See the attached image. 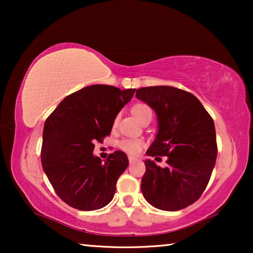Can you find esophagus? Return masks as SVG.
<instances>
[{
  "instance_id": "obj_1",
  "label": "esophagus",
  "mask_w": 253,
  "mask_h": 253,
  "mask_svg": "<svg viewBox=\"0 0 253 253\" xmlns=\"http://www.w3.org/2000/svg\"><path fill=\"white\" fill-rule=\"evenodd\" d=\"M136 161H137V158L129 157V162H130V164H133V162H136Z\"/></svg>"
}]
</instances>
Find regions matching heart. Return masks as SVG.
I'll use <instances>...</instances> for the list:
<instances>
[{"mask_svg": "<svg viewBox=\"0 0 253 253\" xmlns=\"http://www.w3.org/2000/svg\"><path fill=\"white\" fill-rule=\"evenodd\" d=\"M148 114H152L151 108L146 105H143V103L136 105L132 108V115L136 117V120L139 121V122L145 116L148 115ZM117 146H119L122 151L126 152V153H129L131 155H136L139 153L141 148L144 147V141L141 139H138V138H123V139H121L119 143H117Z\"/></svg>", "mask_w": 253, "mask_h": 253, "instance_id": "1", "label": "heart"}]
</instances>
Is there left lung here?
<instances>
[{
	"mask_svg": "<svg viewBox=\"0 0 253 253\" xmlns=\"http://www.w3.org/2000/svg\"><path fill=\"white\" fill-rule=\"evenodd\" d=\"M136 98L147 103L158 117L157 137L146 154L168 158L165 168L145 160L141 192L155 209H185L203 195L215 166L212 117L195 95L172 86L138 88Z\"/></svg>",
	"mask_w": 253,
	"mask_h": 253,
	"instance_id": "1",
	"label": "left lung"
}]
</instances>
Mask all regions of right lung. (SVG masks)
<instances>
[{
	"label": "right lung",
	"mask_w": 253,
	"mask_h": 253,
	"mask_svg": "<svg viewBox=\"0 0 253 253\" xmlns=\"http://www.w3.org/2000/svg\"><path fill=\"white\" fill-rule=\"evenodd\" d=\"M136 88L91 85L68 95L44 122L41 162L57 196L69 206L94 211L112 202L129 160L122 151L105 162L93 154L94 141L112 131L120 110Z\"/></svg>",
	"instance_id": "right-lung-1"
}]
</instances>
